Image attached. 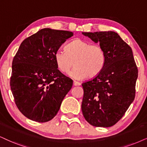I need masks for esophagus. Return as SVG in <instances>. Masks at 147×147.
Wrapping results in <instances>:
<instances>
[{
	"label": "esophagus",
	"mask_w": 147,
	"mask_h": 147,
	"mask_svg": "<svg viewBox=\"0 0 147 147\" xmlns=\"http://www.w3.org/2000/svg\"><path fill=\"white\" fill-rule=\"evenodd\" d=\"M80 83L79 82H78V81H73V85H75V86H77V85H80Z\"/></svg>",
	"instance_id": "34e87169"
}]
</instances>
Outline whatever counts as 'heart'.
<instances>
[{"label": "heart", "mask_w": 147, "mask_h": 147, "mask_svg": "<svg viewBox=\"0 0 147 147\" xmlns=\"http://www.w3.org/2000/svg\"><path fill=\"white\" fill-rule=\"evenodd\" d=\"M65 52L58 50L55 53V60L59 70L68 74L74 65L70 75L76 79L88 76L93 78L99 75L106 63V54L99 44L76 38L65 46Z\"/></svg>", "instance_id": "obj_1"}]
</instances>
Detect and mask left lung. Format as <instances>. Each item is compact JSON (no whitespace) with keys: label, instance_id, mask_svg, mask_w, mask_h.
<instances>
[{"label":"left lung","instance_id":"1","mask_svg":"<svg viewBox=\"0 0 147 147\" xmlns=\"http://www.w3.org/2000/svg\"><path fill=\"white\" fill-rule=\"evenodd\" d=\"M82 34L99 42L106 54L102 72L82 83L83 115L93 126L111 127L123 117L135 98L138 71L132 50L113 31Z\"/></svg>","mask_w":147,"mask_h":147}]
</instances>
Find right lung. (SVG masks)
<instances>
[{
  "instance_id": "obj_1",
  "label": "right lung",
  "mask_w": 147,
  "mask_h": 147,
  "mask_svg": "<svg viewBox=\"0 0 147 147\" xmlns=\"http://www.w3.org/2000/svg\"><path fill=\"white\" fill-rule=\"evenodd\" d=\"M70 31L44 28L20 45L12 62L10 86L15 103L29 119L49 121L58 112L72 80L57 69L55 53Z\"/></svg>"
}]
</instances>
